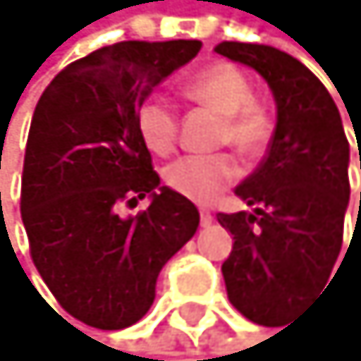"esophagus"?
Here are the masks:
<instances>
[{
  "instance_id": "esophagus-1",
  "label": "esophagus",
  "mask_w": 361,
  "mask_h": 361,
  "mask_svg": "<svg viewBox=\"0 0 361 361\" xmlns=\"http://www.w3.org/2000/svg\"><path fill=\"white\" fill-rule=\"evenodd\" d=\"M212 224V214L207 209H200V226H209Z\"/></svg>"
}]
</instances>
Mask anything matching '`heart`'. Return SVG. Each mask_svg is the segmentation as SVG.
<instances>
[{"label": "heart", "mask_w": 361, "mask_h": 361, "mask_svg": "<svg viewBox=\"0 0 361 361\" xmlns=\"http://www.w3.org/2000/svg\"><path fill=\"white\" fill-rule=\"evenodd\" d=\"M184 95L221 116L216 145L233 147L243 158H257L271 140V114L255 100L250 79L228 62H216L184 83ZM142 142L158 156L175 152L179 140V116L175 106L161 97H149L137 109ZM238 163L228 154L184 156L163 172L172 191L196 203H209L238 179Z\"/></svg>", "instance_id": "1"}]
</instances>
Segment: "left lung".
Listing matches in <instances>:
<instances>
[{"label":"left lung","instance_id":"left-lung-1","mask_svg":"<svg viewBox=\"0 0 361 361\" xmlns=\"http://www.w3.org/2000/svg\"><path fill=\"white\" fill-rule=\"evenodd\" d=\"M214 51L257 69L278 104L266 158L235 186L252 212L216 214L233 235L221 264L228 301L252 322L278 326L326 285L338 259L350 145L329 90L296 58L240 42H221Z\"/></svg>","mask_w":361,"mask_h":361}]
</instances>
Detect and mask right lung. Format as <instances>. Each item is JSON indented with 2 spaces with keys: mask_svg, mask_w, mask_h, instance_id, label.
Returning <instances> with one entry per match:
<instances>
[{
  "mask_svg": "<svg viewBox=\"0 0 361 361\" xmlns=\"http://www.w3.org/2000/svg\"><path fill=\"white\" fill-rule=\"evenodd\" d=\"M200 46H102L62 69L37 102L20 186L30 257L60 306L95 329L145 317L161 268L198 228L196 205L158 186L137 109ZM145 195L149 208L120 216Z\"/></svg>",
  "mask_w": 361,
  "mask_h": 361,
  "instance_id": "add662e5",
  "label": "right lung"
}]
</instances>
